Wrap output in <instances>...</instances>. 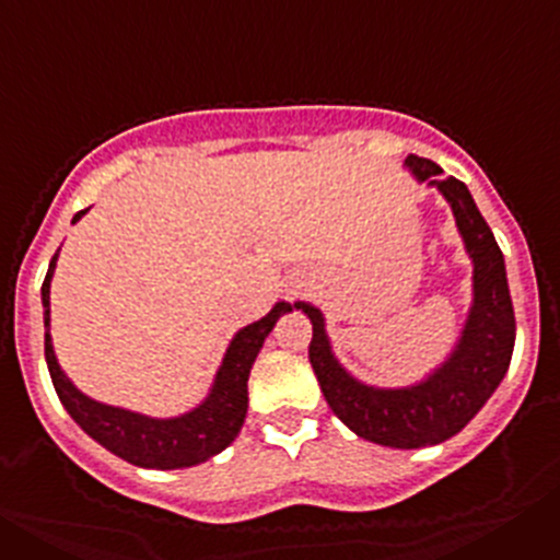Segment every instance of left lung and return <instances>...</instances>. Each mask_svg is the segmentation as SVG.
<instances>
[{"label": "left lung", "mask_w": 560, "mask_h": 560, "mask_svg": "<svg viewBox=\"0 0 560 560\" xmlns=\"http://www.w3.org/2000/svg\"><path fill=\"white\" fill-rule=\"evenodd\" d=\"M404 165L415 179L427 182L448 201L474 266L471 308L446 361L409 387H373L341 368L330 348L323 311L311 303H296V308L308 314L314 325L308 359L336 418L350 432L378 446L423 448L463 432L485 400L497 393L511 368L516 316L502 249L468 187L454 176H440V165L423 156H407Z\"/></svg>", "instance_id": "obj_1"}]
</instances>
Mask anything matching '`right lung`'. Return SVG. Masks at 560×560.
I'll return each mask as SVG.
<instances>
[{"label":"right lung","instance_id":"right-lung-1","mask_svg":"<svg viewBox=\"0 0 560 560\" xmlns=\"http://www.w3.org/2000/svg\"><path fill=\"white\" fill-rule=\"evenodd\" d=\"M81 215H86V210L78 212L72 224L81 221ZM56 260L58 252L49 260L47 277H44L42 285L44 359H47L52 387H56L63 409L72 415L78 427L89 438L97 440L103 448H108L126 463L140 465V468H160V471L190 468V465H199L224 452L244 427L246 407H249L246 381H249L252 364H255L257 353L264 348L266 336L271 334L277 319L289 314L291 308H296V303L291 305L280 300L264 319L246 325V328L232 336L210 393H207L199 407H192L185 415H176V418H151V415L108 407V404L89 398L61 370L56 359V348H52V336H49V283H52Z\"/></svg>","mask_w":560,"mask_h":560}]
</instances>
